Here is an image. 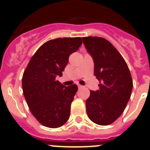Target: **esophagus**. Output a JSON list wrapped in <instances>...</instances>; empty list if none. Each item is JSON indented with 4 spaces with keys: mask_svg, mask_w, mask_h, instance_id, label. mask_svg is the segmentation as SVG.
<instances>
[{
    "mask_svg": "<svg viewBox=\"0 0 150 150\" xmlns=\"http://www.w3.org/2000/svg\"><path fill=\"white\" fill-rule=\"evenodd\" d=\"M78 88H83V86L78 84Z\"/></svg>",
    "mask_w": 150,
    "mask_h": 150,
    "instance_id": "obj_1",
    "label": "esophagus"
}]
</instances>
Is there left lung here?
<instances>
[{
	"mask_svg": "<svg viewBox=\"0 0 150 150\" xmlns=\"http://www.w3.org/2000/svg\"><path fill=\"white\" fill-rule=\"evenodd\" d=\"M83 44L95 64L94 74L99 90L90 91L86 101L88 118L95 124L107 125L122 115L132 94L133 82L126 62L105 38H83Z\"/></svg>",
	"mask_w": 150,
	"mask_h": 150,
	"instance_id": "left-lung-1",
	"label": "left lung"
}]
</instances>
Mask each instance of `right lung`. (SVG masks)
<instances>
[{
  "label": "right lung",
  "mask_w": 150,
  "mask_h": 150,
  "mask_svg": "<svg viewBox=\"0 0 150 150\" xmlns=\"http://www.w3.org/2000/svg\"><path fill=\"white\" fill-rule=\"evenodd\" d=\"M82 43L81 38L50 40L36 51L24 71V96L33 116L44 126L59 128L70 117L78 87H66L55 78L62 76L70 55Z\"/></svg>",
  "instance_id": "right-lung-1"
}]
</instances>
